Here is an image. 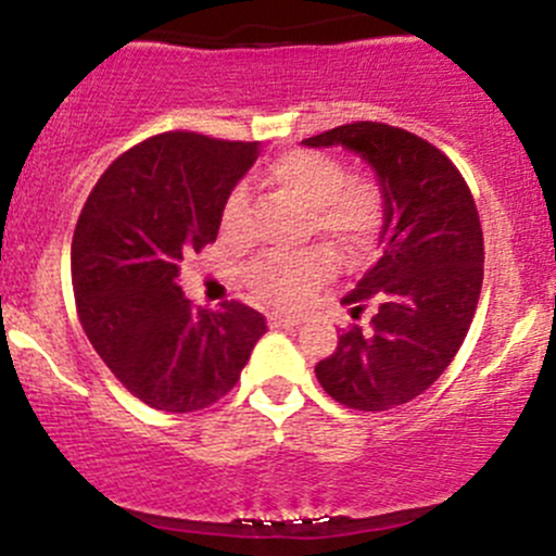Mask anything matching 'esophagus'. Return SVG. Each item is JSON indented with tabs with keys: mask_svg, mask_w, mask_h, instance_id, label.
Masks as SVG:
<instances>
[{
	"mask_svg": "<svg viewBox=\"0 0 556 556\" xmlns=\"http://www.w3.org/2000/svg\"><path fill=\"white\" fill-rule=\"evenodd\" d=\"M301 314L295 312H274L271 317H268V323H271V328H293V325L301 323Z\"/></svg>",
	"mask_w": 556,
	"mask_h": 556,
	"instance_id": "obj_1",
	"label": "esophagus"
}]
</instances>
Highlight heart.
I'll use <instances>...</instances> for the list:
<instances>
[{
    "instance_id": "heart-1",
    "label": "heart",
    "mask_w": 556,
    "mask_h": 556,
    "mask_svg": "<svg viewBox=\"0 0 556 556\" xmlns=\"http://www.w3.org/2000/svg\"><path fill=\"white\" fill-rule=\"evenodd\" d=\"M266 185L279 195L309 212V226L323 242L341 255H355L371 244L382 226L384 201L377 182L366 177H346L341 161L314 150H293L266 169ZM247 215V190L233 188L223 204V231L237 237ZM330 261L325 252L304 255H271L252 263L250 282L257 295L274 304L299 301L314 282L328 277Z\"/></svg>"
}]
</instances>
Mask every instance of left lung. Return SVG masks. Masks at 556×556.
Here are the masks:
<instances>
[{
  "mask_svg": "<svg viewBox=\"0 0 556 556\" xmlns=\"http://www.w3.org/2000/svg\"><path fill=\"white\" fill-rule=\"evenodd\" d=\"M304 144L350 150L371 166L382 190L379 261L344 299L355 317L368 301L371 323L341 333L314 374L333 401L387 412L446 371L473 323L484 279L479 212L452 161L403 128L363 121Z\"/></svg>",
  "mask_w": 556,
  "mask_h": 556,
  "instance_id": "1",
  "label": "left lung"
}]
</instances>
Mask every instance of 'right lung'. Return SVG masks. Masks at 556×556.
Instances as JSON below:
<instances>
[{"label":"right lung","mask_w":556,"mask_h":556,"mask_svg":"<svg viewBox=\"0 0 556 556\" xmlns=\"http://www.w3.org/2000/svg\"><path fill=\"white\" fill-rule=\"evenodd\" d=\"M257 155L261 142L161 134L112 161L80 212L72 285L83 330L126 390L161 412L220 401L266 333L261 312L239 301L193 309L179 288L182 257L215 242Z\"/></svg>","instance_id":"1"}]
</instances>
